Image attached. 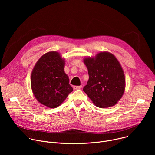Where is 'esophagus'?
<instances>
[{"label":"esophagus","mask_w":155,"mask_h":155,"mask_svg":"<svg viewBox=\"0 0 155 155\" xmlns=\"http://www.w3.org/2000/svg\"><path fill=\"white\" fill-rule=\"evenodd\" d=\"M82 86H74V90H80L81 89Z\"/></svg>","instance_id":"34e87169"}]
</instances>
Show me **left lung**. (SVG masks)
<instances>
[{
  "mask_svg": "<svg viewBox=\"0 0 155 155\" xmlns=\"http://www.w3.org/2000/svg\"><path fill=\"white\" fill-rule=\"evenodd\" d=\"M89 80L83 91L93 103L99 108L114 106L125 90V77L123 68L111 53L100 52L94 57H84Z\"/></svg>",
  "mask_w": 155,
  "mask_h": 155,
  "instance_id": "8db88e82",
  "label": "left lung"
}]
</instances>
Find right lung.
<instances>
[{
    "label": "right lung",
    "instance_id": "1",
    "mask_svg": "<svg viewBox=\"0 0 155 155\" xmlns=\"http://www.w3.org/2000/svg\"><path fill=\"white\" fill-rule=\"evenodd\" d=\"M65 62L59 52L49 51L41 56L32 69L33 94L38 102L49 108L59 106L73 91L64 72Z\"/></svg>",
    "mask_w": 155,
    "mask_h": 155
}]
</instances>
